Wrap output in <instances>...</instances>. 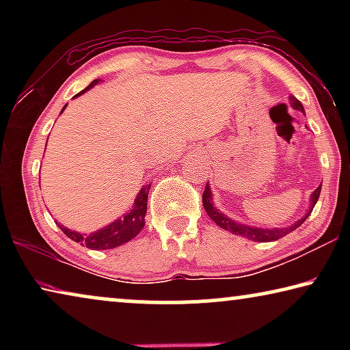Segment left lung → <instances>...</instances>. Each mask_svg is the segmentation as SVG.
I'll use <instances>...</instances> for the list:
<instances>
[{"label":"left lung","instance_id":"obj_1","mask_svg":"<svg viewBox=\"0 0 350 350\" xmlns=\"http://www.w3.org/2000/svg\"><path fill=\"white\" fill-rule=\"evenodd\" d=\"M290 103H292V108L295 109H299V111H304L303 105H301V102L298 98H295L293 96H290ZM319 193H321V185H319L315 191H313L312 194V204H310V208L309 211L306 213L304 217H301L299 221H296L293 225H290V227L287 228H271V230H265V228H256V227H248V225H242V224H238L234 222L233 219L227 217L225 215H222V213H219L217 208H215V205H213V200H211V191H210V187L208 183L205 185V189H204V194H202V205L206 211V215L210 216V219L215 224H217L219 227L227 230V232L233 233V234H239L242 236V238H247L250 241H254V242H271V241H278L284 238V236L292 233L293 230H296L299 227L301 224H303L307 217L310 216V213L313 210V206H315L317 200L319 198Z\"/></svg>","mask_w":350,"mask_h":350}]
</instances>
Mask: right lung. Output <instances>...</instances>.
Wrapping results in <instances>:
<instances>
[{"label": "right lung", "mask_w": 350, "mask_h": 350, "mask_svg": "<svg viewBox=\"0 0 350 350\" xmlns=\"http://www.w3.org/2000/svg\"><path fill=\"white\" fill-rule=\"evenodd\" d=\"M98 83V80H94L90 86L85 88L81 92L77 94L74 97L81 96L83 92H86L88 90H91L92 86H96ZM68 105H64L66 108ZM64 108L62 109V112L64 111ZM151 185H145L144 188L140 189L139 196L135 198V204L133 206V210L128 213V215L123 216L122 219H117L116 222H112L109 225H106L102 230H98L96 233L91 234H81L72 232L64 227V225L58 224L57 225L60 227L62 232L75 242H80L81 245H86L91 250H108V248H114L125 242H129L133 238H135L140 233V230L144 228L145 225V215H146V205H148V193H150Z\"/></svg>", "instance_id": "add662e5"}]
</instances>
